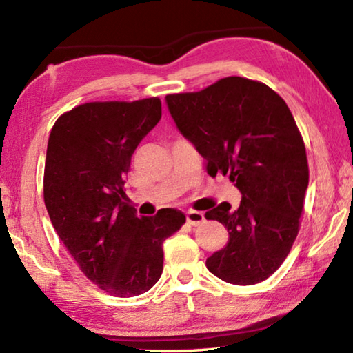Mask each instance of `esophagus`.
I'll use <instances>...</instances> for the list:
<instances>
[{"instance_id":"obj_1","label":"esophagus","mask_w":353,"mask_h":353,"mask_svg":"<svg viewBox=\"0 0 353 353\" xmlns=\"http://www.w3.org/2000/svg\"><path fill=\"white\" fill-rule=\"evenodd\" d=\"M205 221V216L202 212H196V210H188L187 212V223L191 225H199Z\"/></svg>"}]
</instances>
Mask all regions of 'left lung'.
<instances>
[{
  "mask_svg": "<svg viewBox=\"0 0 353 353\" xmlns=\"http://www.w3.org/2000/svg\"><path fill=\"white\" fill-rule=\"evenodd\" d=\"M165 99L208 174H229L241 193L236 208L221 202L205 213L229 232L205 266L227 283L263 282L290 254L308 187L305 145L288 105L265 83L238 76Z\"/></svg>",
  "mask_w": 353,
  "mask_h": 353,
  "instance_id": "obj_1",
  "label": "left lung"
}]
</instances>
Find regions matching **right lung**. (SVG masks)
<instances>
[{
	"label": "right lung",
	"mask_w": 353,
	"mask_h": 353,
	"mask_svg": "<svg viewBox=\"0 0 353 353\" xmlns=\"http://www.w3.org/2000/svg\"><path fill=\"white\" fill-rule=\"evenodd\" d=\"M160 118L159 98L87 103L59 117L48 140L43 196L51 223L81 271L118 297L157 283L162 244L185 223L174 208L139 216L124 193L132 154Z\"/></svg>",
	"instance_id": "1"
}]
</instances>
